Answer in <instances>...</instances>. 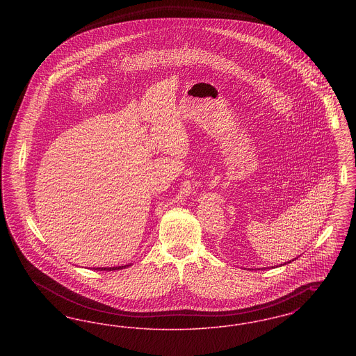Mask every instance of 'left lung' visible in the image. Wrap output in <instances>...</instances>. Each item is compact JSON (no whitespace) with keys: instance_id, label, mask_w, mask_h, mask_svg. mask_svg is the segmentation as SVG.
I'll return each mask as SVG.
<instances>
[{"instance_id":"1","label":"left lung","mask_w":356,"mask_h":356,"mask_svg":"<svg viewBox=\"0 0 356 356\" xmlns=\"http://www.w3.org/2000/svg\"><path fill=\"white\" fill-rule=\"evenodd\" d=\"M295 259H292V260H289V261H287V263H284V264H288V263H291V261H293ZM284 264H280V266H284Z\"/></svg>"}]
</instances>
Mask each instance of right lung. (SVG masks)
<instances>
[{
  "mask_svg": "<svg viewBox=\"0 0 356 356\" xmlns=\"http://www.w3.org/2000/svg\"><path fill=\"white\" fill-rule=\"evenodd\" d=\"M132 264H127V266H119V267H97V268H93L95 271H115V270H124L127 267H129Z\"/></svg>",
  "mask_w": 356,
  "mask_h": 356,
  "instance_id": "right-lung-1",
  "label": "right lung"
}]
</instances>
